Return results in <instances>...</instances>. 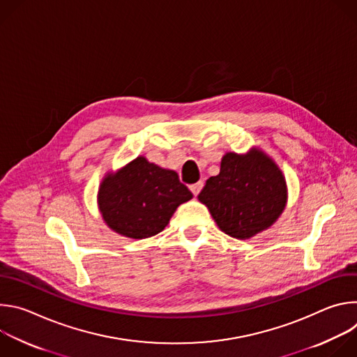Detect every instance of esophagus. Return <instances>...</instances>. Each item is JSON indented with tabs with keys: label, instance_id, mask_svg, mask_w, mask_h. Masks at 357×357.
<instances>
[{
	"label": "esophagus",
	"instance_id": "1",
	"mask_svg": "<svg viewBox=\"0 0 357 357\" xmlns=\"http://www.w3.org/2000/svg\"><path fill=\"white\" fill-rule=\"evenodd\" d=\"M203 188V183L202 182H196V183H193V185H190L189 186V189H190V192L195 195V196H197L199 195V192H200V189Z\"/></svg>",
	"mask_w": 357,
	"mask_h": 357
}]
</instances>
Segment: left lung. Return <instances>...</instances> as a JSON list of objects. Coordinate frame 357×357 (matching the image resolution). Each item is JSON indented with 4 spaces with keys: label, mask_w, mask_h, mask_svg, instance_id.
Returning <instances> with one entry per match:
<instances>
[{
    "label": "left lung",
    "mask_w": 357,
    "mask_h": 357,
    "mask_svg": "<svg viewBox=\"0 0 357 357\" xmlns=\"http://www.w3.org/2000/svg\"><path fill=\"white\" fill-rule=\"evenodd\" d=\"M197 199L219 229L245 240L268 229L287 203V182L278 165L259 148L240 155L227 152L220 172L206 181Z\"/></svg>",
    "instance_id": "obj_1"
}]
</instances>
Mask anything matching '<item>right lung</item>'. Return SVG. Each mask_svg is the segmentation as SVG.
<instances>
[{
	"instance_id": "right-lung-1",
	"label": "right lung",
	"mask_w": 357,
	"mask_h": 357,
	"mask_svg": "<svg viewBox=\"0 0 357 357\" xmlns=\"http://www.w3.org/2000/svg\"><path fill=\"white\" fill-rule=\"evenodd\" d=\"M193 197L175 171L137 157L100 183L97 203L106 225L130 238L162 231L176 208Z\"/></svg>"
}]
</instances>
